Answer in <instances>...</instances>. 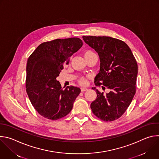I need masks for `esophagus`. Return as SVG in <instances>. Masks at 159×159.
Instances as JSON below:
<instances>
[{"mask_svg": "<svg viewBox=\"0 0 159 159\" xmlns=\"http://www.w3.org/2000/svg\"><path fill=\"white\" fill-rule=\"evenodd\" d=\"M88 89L87 87H82L81 88V91L82 92H84V91H85V90H87Z\"/></svg>", "mask_w": 159, "mask_h": 159, "instance_id": "esophagus-1", "label": "esophagus"}]
</instances>
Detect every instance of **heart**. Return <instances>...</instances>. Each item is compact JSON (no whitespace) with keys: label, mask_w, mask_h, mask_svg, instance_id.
<instances>
[{"label":"heart","mask_w":159,"mask_h":159,"mask_svg":"<svg viewBox=\"0 0 159 159\" xmlns=\"http://www.w3.org/2000/svg\"><path fill=\"white\" fill-rule=\"evenodd\" d=\"M91 53H94L93 51H91V50H87V51L85 53V55H88V54H91ZM79 82H80L81 84H82V85H85V84H87V80H86V79L84 78V77H81L79 79Z\"/></svg>","instance_id":"heart-1"}]
</instances>
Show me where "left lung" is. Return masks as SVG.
<instances>
[{
  "label": "left lung",
  "mask_w": 159,
  "mask_h": 159,
  "mask_svg": "<svg viewBox=\"0 0 159 159\" xmlns=\"http://www.w3.org/2000/svg\"><path fill=\"white\" fill-rule=\"evenodd\" d=\"M84 41L98 53L100 70L96 76V86L103 85L106 94L94 87L97 98L90 108L104 121L120 118L131 104L136 93L138 65L130 48L123 41L109 36H82ZM105 87L102 86L103 89Z\"/></svg>",
  "instance_id": "8db88e82"
}]
</instances>
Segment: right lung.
I'll return each instance as SVG.
<instances>
[{
    "label": "right lung",
    "instance_id": "obj_1",
    "mask_svg": "<svg viewBox=\"0 0 159 159\" xmlns=\"http://www.w3.org/2000/svg\"><path fill=\"white\" fill-rule=\"evenodd\" d=\"M82 44L78 38L44 42L28 58L26 92L33 106L44 118L57 120L71 111L80 89L72 85L63 89L57 77Z\"/></svg>",
    "mask_w": 159,
    "mask_h": 159
}]
</instances>
